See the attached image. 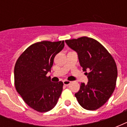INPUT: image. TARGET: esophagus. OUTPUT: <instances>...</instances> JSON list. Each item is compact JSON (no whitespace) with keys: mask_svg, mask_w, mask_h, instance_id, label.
I'll use <instances>...</instances> for the list:
<instances>
[{"mask_svg":"<svg viewBox=\"0 0 127 127\" xmlns=\"http://www.w3.org/2000/svg\"><path fill=\"white\" fill-rule=\"evenodd\" d=\"M70 82H71L70 81H68V80H66L63 81L64 85H65V86H68V85H69L70 84Z\"/></svg>","mask_w":127,"mask_h":127,"instance_id":"obj_1","label":"esophagus"}]
</instances>
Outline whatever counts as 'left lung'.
<instances>
[{
  "label": "left lung",
  "instance_id": "8db88e82",
  "mask_svg": "<svg viewBox=\"0 0 127 127\" xmlns=\"http://www.w3.org/2000/svg\"><path fill=\"white\" fill-rule=\"evenodd\" d=\"M78 53L80 64L88 78L82 83L75 96L79 104L87 110H96L107 102L114 92L117 68L108 51L94 39L82 37L65 40Z\"/></svg>",
  "mask_w": 127,
  "mask_h": 127
}]
</instances>
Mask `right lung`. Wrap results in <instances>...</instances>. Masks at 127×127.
<instances>
[{"instance_id":"1","label":"right lung","mask_w":127,"mask_h":127,"mask_svg":"<svg viewBox=\"0 0 127 127\" xmlns=\"http://www.w3.org/2000/svg\"><path fill=\"white\" fill-rule=\"evenodd\" d=\"M64 41H43L23 52L14 66L16 91L28 106L38 112H47L55 106L63 91V82H53L47 74L54 58L64 48Z\"/></svg>"}]
</instances>
